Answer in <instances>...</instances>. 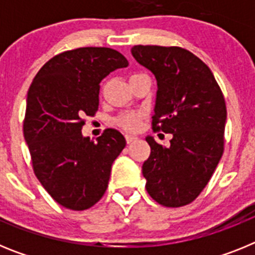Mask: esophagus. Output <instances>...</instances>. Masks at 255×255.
Segmentation results:
<instances>
[{
	"label": "esophagus",
	"instance_id": "1",
	"mask_svg": "<svg viewBox=\"0 0 255 255\" xmlns=\"http://www.w3.org/2000/svg\"><path fill=\"white\" fill-rule=\"evenodd\" d=\"M125 139H126V143L128 144H130V143H132V141H135L136 140V136H134V135H125Z\"/></svg>",
	"mask_w": 255,
	"mask_h": 255
}]
</instances>
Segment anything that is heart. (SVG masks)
I'll use <instances>...</instances> for the list:
<instances>
[{
    "instance_id": "b5f03b06",
    "label": "heart",
    "mask_w": 255,
    "mask_h": 255,
    "mask_svg": "<svg viewBox=\"0 0 255 255\" xmlns=\"http://www.w3.org/2000/svg\"><path fill=\"white\" fill-rule=\"evenodd\" d=\"M141 75H144V74H132V75L130 76V80ZM143 117L144 114H141V112H125V114L119 115V116L115 119V125H117L119 128L125 130V131L134 132L140 128Z\"/></svg>"
}]
</instances>
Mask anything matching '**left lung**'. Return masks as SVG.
<instances>
[{
    "label": "left lung",
    "instance_id": "8db88e82",
    "mask_svg": "<svg viewBox=\"0 0 255 255\" xmlns=\"http://www.w3.org/2000/svg\"><path fill=\"white\" fill-rule=\"evenodd\" d=\"M131 53L157 79L153 130L172 134L167 148L145 138V188L161 206H186L203 191L224 154V94L211 69L188 49L139 44Z\"/></svg>",
    "mask_w": 255,
    "mask_h": 255
}]
</instances>
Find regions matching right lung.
Instances as JSON below:
<instances>
[{
	"mask_svg": "<svg viewBox=\"0 0 255 255\" xmlns=\"http://www.w3.org/2000/svg\"><path fill=\"white\" fill-rule=\"evenodd\" d=\"M128 60L107 47H82L52 57L38 71L26 98L24 138L35 176L65 208L84 211L103 197L111 166L126 140L106 129L97 141L82 134L85 116L100 105V83Z\"/></svg>",
	"mask_w": 255,
	"mask_h": 255,
	"instance_id": "add662e5",
	"label": "right lung"
}]
</instances>
